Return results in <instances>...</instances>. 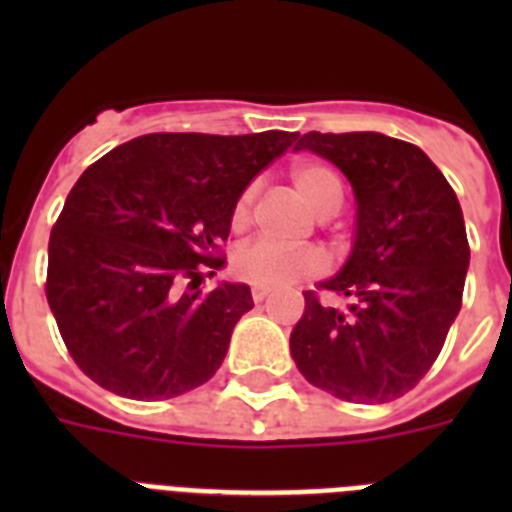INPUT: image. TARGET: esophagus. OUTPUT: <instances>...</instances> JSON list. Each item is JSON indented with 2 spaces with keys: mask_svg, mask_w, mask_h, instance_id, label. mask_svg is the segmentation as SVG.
Here are the masks:
<instances>
[{
  "mask_svg": "<svg viewBox=\"0 0 512 512\" xmlns=\"http://www.w3.org/2000/svg\"><path fill=\"white\" fill-rule=\"evenodd\" d=\"M269 295H271V287H266V284H251V297L256 302L266 300Z\"/></svg>",
  "mask_w": 512,
  "mask_h": 512,
  "instance_id": "obj_1",
  "label": "esophagus"
}]
</instances>
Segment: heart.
<instances>
[{"label": "heart", "instance_id": "heart-1", "mask_svg": "<svg viewBox=\"0 0 512 512\" xmlns=\"http://www.w3.org/2000/svg\"><path fill=\"white\" fill-rule=\"evenodd\" d=\"M292 184H295L302 202L320 217L333 215L343 200V187L336 171L325 164H318V161H300V164L292 166ZM251 202L253 189H246L235 200V228H241L246 223ZM325 266H328L325 253L312 246L284 248L271 241H248L233 253L235 274L246 279V282L266 284V287H277V284L295 282V279L318 277L325 271Z\"/></svg>", "mask_w": 512, "mask_h": 512}]
</instances>
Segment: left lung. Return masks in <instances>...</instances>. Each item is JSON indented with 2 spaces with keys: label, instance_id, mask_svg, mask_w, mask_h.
<instances>
[{
  "label": "left lung",
  "instance_id": "obj_1",
  "mask_svg": "<svg viewBox=\"0 0 512 512\" xmlns=\"http://www.w3.org/2000/svg\"><path fill=\"white\" fill-rule=\"evenodd\" d=\"M328 158L356 197L351 256L328 289L305 292L289 351L310 384L338 400L382 405L410 392L441 354L461 310L469 243L456 192L418 146L382 133H305L295 151Z\"/></svg>",
  "mask_w": 512,
  "mask_h": 512
}]
</instances>
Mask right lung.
I'll use <instances>...</instances> for the list:
<instances>
[{
    "label": "right lung",
    "mask_w": 512,
    "mask_h": 512,
    "mask_svg": "<svg viewBox=\"0 0 512 512\" xmlns=\"http://www.w3.org/2000/svg\"><path fill=\"white\" fill-rule=\"evenodd\" d=\"M297 133H151L79 176L48 241L45 297L81 372L130 400H169L220 369L248 284L202 292L225 264L235 200Z\"/></svg>",
    "instance_id": "add662e5"
}]
</instances>
